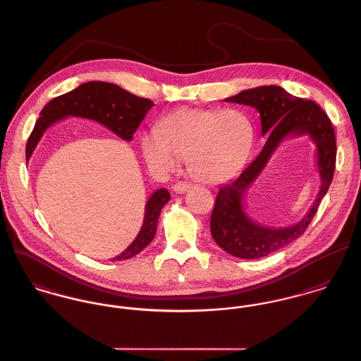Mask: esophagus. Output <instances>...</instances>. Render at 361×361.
<instances>
[{
    "instance_id": "esophagus-1",
    "label": "esophagus",
    "mask_w": 361,
    "mask_h": 361,
    "mask_svg": "<svg viewBox=\"0 0 361 361\" xmlns=\"http://www.w3.org/2000/svg\"><path fill=\"white\" fill-rule=\"evenodd\" d=\"M172 189L176 194H182V192H188L190 189V183L189 182H176Z\"/></svg>"
}]
</instances>
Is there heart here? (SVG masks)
Listing matches in <instances>:
<instances>
[{
    "label": "heart",
    "instance_id": "1",
    "mask_svg": "<svg viewBox=\"0 0 361 361\" xmlns=\"http://www.w3.org/2000/svg\"><path fill=\"white\" fill-rule=\"evenodd\" d=\"M252 144V123L237 109H179L160 121L159 131L145 134L142 153L160 171H172L188 159L192 176L214 185L242 167Z\"/></svg>",
    "mask_w": 361,
    "mask_h": 361
}]
</instances>
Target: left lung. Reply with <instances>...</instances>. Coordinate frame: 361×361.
Returning <instances> with one entry per match:
<instances>
[{
  "label": "left lung",
  "mask_w": 361,
  "mask_h": 361,
  "mask_svg": "<svg viewBox=\"0 0 361 361\" xmlns=\"http://www.w3.org/2000/svg\"><path fill=\"white\" fill-rule=\"evenodd\" d=\"M224 101L249 105L260 114L267 141L259 156L237 178L219 188L211 216V234L217 245L240 259H260L301 237L329 190L336 169V133L327 114L311 99L291 96L281 86L247 89ZM310 135L317 145L321 189L310 211L298 224L272 229L252 221L243 208L247 189L264 169L280 142L288 136Z\"/></svg>",
  "instance_id": "1"
}]
</instances>
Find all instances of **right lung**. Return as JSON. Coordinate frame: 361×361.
I'll return each mask as SVG.
<instances>
[{
    "label": "right lung",
    "instance_id": "right-lung-1",
    "mask_svg": "<svg viewBox=\"0 0 361 361\" xmlns=\"http://www.w3.org/2000/svg\"><path fill=\"white\" fill-rule=\"evenodd\" d=\"M153 105L154 104L150 99L134 96L114 83H83L70 93L53 98L45 105L41 111V118L35 123V127L27 141L25 159L27 161L30 160L37 145L50 126L68 116L97 121L121 140L131 141L134 133ZM169 198L171 195L167 189H159L149 197L145 205L144 223L138 235L121 255L111 259V262L131 259L152 242L157 230L161 209L169 202Z\"/></svg>",
    "mask_w": 361,
    "mask_h": 361
}]
</instances>
